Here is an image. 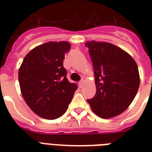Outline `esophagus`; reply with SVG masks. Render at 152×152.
<instances>
[{
    "label": "esophagus",
    "instance_id": "esophagus-1",
    "mask_svg": "<svg viewBox=\"0 0 152 152\" xmlns=\"http://www.w3.org/2000/svg\"><path fill=\"white\" fill-rule=\"evenodd\" d=\"M83 80H80L79 82V86H80V88H82L83 87Z\"/></svg>",
    "mask_w": 152,
    "mask_h": 152
}]
</instances>
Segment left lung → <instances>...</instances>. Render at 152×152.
Instances as JSON below:
<instances>
[{
    "mask_svg": "<svg viewBox=\"0 0 152 152\" xmlns=\"http://www.w3.org/2000/svg\"><path fill=\"white\" fill-rule=\"evenodd\" d=\"M95 74L96 94L88 99L94 113L110 118L132 103L140 87L138 67L122 49L103 42H87Z\"/></svg>",
    "mask_w": 152,
    "mask_h": 152,
    "instance_id": "8db88e82",
    "label": "left lung"
}]
</instances>
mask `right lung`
Returning <instances> with one entry per match:
<instances>
[{
  "mask_svg": "<svg viewBox=\"0 0 152 152\" xmlns=\"http://www.w3.org/2000/svg\"><path fill=\"white\" fill-rule=\"evenodd\" d=\"M68 42H49L30 51L19 69L20 90L34 113L45 119L62 116L69 107L77 85L67 79L63 66Z\"/></svg>",
  "mask_w": 152,
  "mask_h": 152,
  "instance_id": "obj_1",
  "label": "right lung"
}]
</instances>
